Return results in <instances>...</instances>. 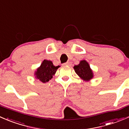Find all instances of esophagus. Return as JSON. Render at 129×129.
<instances>
[{"label":"esophagus","mask_w":129,"mask_h":129,"mask_svg":"<svg viewBox=\"0 0 129 129\" xmlns=\"http://www.w3.org/2000/svg\"><path fill=\"white\" fill-rule=\"evenodd\" d=\"M71 62H66V63H63V64H62V66H71Z\"/></svg>","instance_id":"esophagus-1"}]
</instances>
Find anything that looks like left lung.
<instances>
[{"instance_id":"obj_1","label":"left lung","mask_w":129,"mask_h":129,"mask_svg":"<svg viewBox=\"0 0 129 129\" xmlns=\"http://www.w3.org/2000/svg\"><path fill=\"white\" fill-rule=\"evenodd\" d=\"M74 71L78 76L85 82H89L93 78V71L85 60H82L79 63L74 67Z\"/></svg>"}]
</instances>
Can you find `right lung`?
<instances>
[{
    "instance_id": "right-lung-1",
    "label": "right lung",
    "mask_w": 129,
    "mask_h": 129,
    "mask_svg": "<svg viewBox=\"0 0 129 129\" xmlns=\"http://www.w3.org/2000/svg\"><path fill=\"white\" fill-rule=\"evenodd\" d=\"M60 66H54L51 60H44L34 73L35 78L43 83L49 82L55 75Z\"/></svg>"
}]
</instances>
